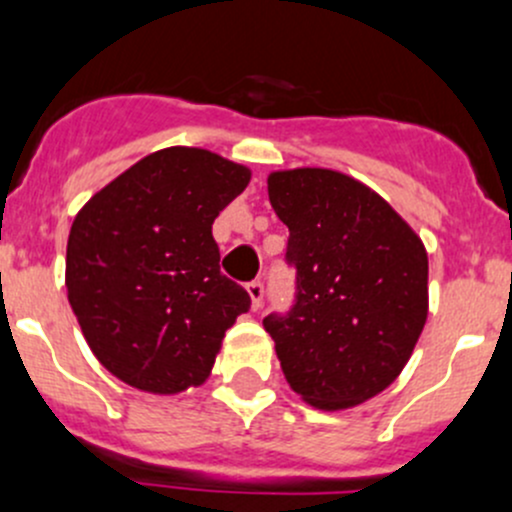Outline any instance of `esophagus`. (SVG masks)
Segmentation results:
<instances>
[{"label":"esophagus","mask_w":512,"mask_h":512,"mask_svg":"<svg viewBox=\"0 0 512 512\" xmlns=\"http://www.w3.org/2000/svg\"><path fill=\"white\" fill-rule=\"evenodd\" d=\"M247 294H250L252 309H260V304H262V297H265V285H262L260 280H252V282H247Z\"/></svg>","instance_id":"34e87169"}]
</instances>
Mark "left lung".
<instances>
[{"label": "left lung", "instance_id": "1", "mask_svg": "<svg viewBox=\"0 0 512 512\" xmlns=\"http://www.w3.org/2000/svg\"><path fill=\"white\" fill-rule=\"evenodd\" d=\"M267 193L297 270L289 312L262 319L287 384L324 411L364 404L401 374L421 337L426 247L381 195L337 170H280Z\"/></svg>", "mask_w": 512, "mask_h": 512}]
</instances>
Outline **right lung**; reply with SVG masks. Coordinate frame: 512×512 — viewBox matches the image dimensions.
Masks as SVG:
<instances>
[{
  "mask_svg": "<svg viewBox=\"0 0 512 512\" xmlns=\"http://www.w3.org/2000/svg\"><path fill=\"white\" fill-rule=\"evenodd\" d=\"M250 170L163 148L98 190L66 245V289L96 359L126 384L178 394L208 379L250 294L220 272L213 223Z\"/></svg>",
  "mask_w": 512,
  "mask_h": 512,
  "instance_id": "obj_1",
  "label": "right lung"
}]
</instances>
